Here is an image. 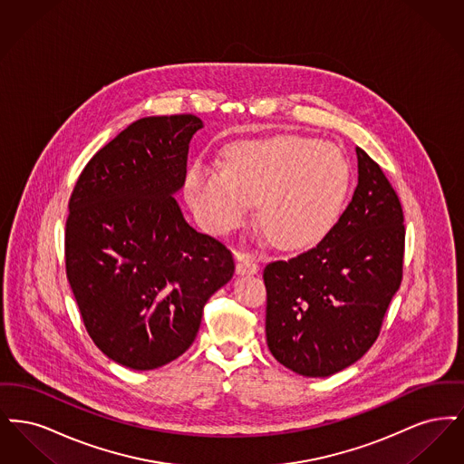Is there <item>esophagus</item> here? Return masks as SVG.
Instances as JSON below:
<instances>
[{"label": "esophagus", "mask_w": 464, "mask_h": 464, "mask_svg": "<svg viewBox=\"0 0 464 464\" xmlns=\"http://www.w3.org/2000/svg\"><path fill=\"white\" fill-rule=\"evenodd\" d=\"M237 273L238 275H256V273H259V265L254 259L243 257L237 263Z\"/></svg>", "instance_id": "1"}]
</instances>
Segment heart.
<instances>
[{"mask_svg": "<svg viewBox=\"0 0 464 464\" xmlns=\"http://www.w3.org/2000/svg\"><path fill=\"white\" fill-rule=\"evenodd\" d=\"M352 167L332 144L303 135L245 140L224 153V170L195 163L184 191L203 227L226 235L259 203V222L282 248L320 242L337 221Z\"/></svg>", "mask_w": 464, "mask_h": 464, "instance_id": "obj_1", "label": "heart"}]
</instances>
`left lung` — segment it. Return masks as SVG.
Listing matches in <instances>:
<instances>
[{
  "instance_id": "obj_1",
  "label": "left lung",
  "mask_w": 464,
  "mask_h": 464,
  "mask_svg": "<svg viewBox=\"0 0 464 464\" xmlns=\"http://www.w3.org/2000/svg\"><path fill=\"white\" fill-rule=\"evenodd\" d=\"M353 198L324 240L265 267L266 339L306 377H327L369 352L401 284L405 226L390 180L356 148Z\"/></svg>"
}]
</instances>
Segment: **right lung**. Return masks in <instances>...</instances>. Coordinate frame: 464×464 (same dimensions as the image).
<instances>
[{
	"label": "right lung",
	"instance_id": "add662e5",
	"mask_svg": "<svg viewBox=\"0 0 464 464\" xmlns=\"http://www.w3.org/2000/svg\"><path fill=\"white\" fill-rule=\"evenodd\" d=\"M195 114L148 116L99 150L69 198L66 273L85 329L112 362L153 371L184 353L235 263L177 205Z\"/></svg>",
	"mask_w": 464,
	"mask_h": 464
}]
</instances>
